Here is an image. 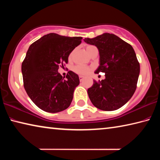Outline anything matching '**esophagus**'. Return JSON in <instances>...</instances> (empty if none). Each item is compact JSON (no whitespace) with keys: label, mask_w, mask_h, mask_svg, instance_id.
Instances as JSON below:
<instances>
[{"label":"esophagus","mask_w":160,"mask_h":160,"mask_svg":"<svg viewBox=\"0 0 160 160\" xmlns=\"http://www.w3.org/2000/svg\"><path fill=\"white\" fill-rule=\"evenodd\" d=\"M79 79H80V81H82V80L84 79V76H82V75H80Z\"/></svg>","instance_id":"1"}]
</instances>
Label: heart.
Segmentation results:
<instances>
[{
  "mask_svg": "<svg viewBox=\"0 0 160 160\" xmlns=\"http://www.w3.org/2000/svg\"><path fill=\"white\" fill-rule=\"evenodd\" d=\"M96 47L92 45H88L86 47V51L89 54H91V53L92 52V51L94 49H96ZM72 53H70L69 55V59L71 58L72 56ZM72 70L73 72H75V73L79 74V75H87L89 72L90 71V68L88 66H82V65H77V66H74L72 68Z\"/></svg>",
  "mask_w": 160,
  "mask_h": 160,
  "instance_id": "b5f03b06",
  "label": "heart"
}]
</instances>
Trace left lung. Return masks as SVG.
<instances>
[{"instance_id":"obj_1","label":"left lung","mask_w":160,"mask_h":160,"mask_svg":"<svg viewBox=\"0 0 160 160\" xmlns=\"http://www.w3.org/2000/svg\"><path fill=\"white\" fill-rule=\"evenodd\" d=\"M94 45L99 53V66L95 73L104 72L105 79L94 80L88 90L93 105L103 111L123 107L133 95L140 74V63L131 45L113 34L104 33L84 39Z\"/></svg>"}]
</instances>
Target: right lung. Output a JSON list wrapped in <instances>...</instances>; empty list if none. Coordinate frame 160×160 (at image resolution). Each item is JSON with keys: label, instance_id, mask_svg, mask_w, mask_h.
I'll return each instance as SVG.
<instances>
[{"label": "right lung", "instance_id": "add662e5", "mask_svg": "<svg viewBox=\"0 0 160 160\" xmlns=\"http://www.w3.org/2000/svg\"><path fill=\"white\" fill-rule=\"evenodd\" d=\"M82 39L50 33L29 47L22 63L24 87L32 101L44 112H62L71 104L79 77L68 71L63 78L58 70L68 63L70 53Z\"/></svg>", "mask_w": 160, "mask_h": 160}]
</instances>
